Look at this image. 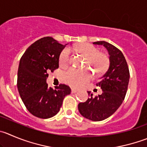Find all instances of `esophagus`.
I'll use <instances>...</instances> for the list:
<instances>
[{
  "instance_id": "34e87169",
  "label": "esophagus",
  "mask_w": 147,
  "mask_h": 147,
  "mask_svg": "<svg viewBox=\"0 0 147 147\" xmlns=\"http://www.w3.org/2000/svg\"><path fill=\"white\" fill-rule=\"evenodd\" d=\"M79 90H78L77 89H75V88H72V89H71V92H72V93H76Z\"/></svg>"
}]
</instances>
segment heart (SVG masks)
Masks as SVG:
<instances>
[{"mask_svg":"<svg viewBox=\"0 0 147 147\" xmlns=\"http://www.w3.org/2000/svg\"><path fill=\"white\" fill-rule=\"evenodd\" d=\"M75 50L86 58L85 66L93 67L97 74H102L107 69L110 60L106 54L99 53V50L91 44L84 43L75 47ZM71 59V52L68 48H64L60 54L59 64L61 67H66ZM92 79V73L89 69L70 68L63 74V80L73 86H82Z\"/></svg>","mask_w":147,"mask_h":147,"instance_id":"heart-1","label":"heart"}]
</instances>
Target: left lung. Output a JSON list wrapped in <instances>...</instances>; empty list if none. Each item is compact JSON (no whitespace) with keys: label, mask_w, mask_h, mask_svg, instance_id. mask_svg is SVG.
Wrapping results in <instances>:
<instances>
[{"label":"left lung","mask_w":147,"mask_h":147,"mask_svg":"<svg viewBox=\"0 0 147 147\" xmlns=\"http://www.w3.org/2000/svg\"><path fill=\"white\" fill-rule=\"evenodd\" d=\"M103 45L108 51L110 65L106 73L100 79L97 86L101 87L102 94L90 97L85 102H80L78 109L82 116L93 121L106 119L118 109L123 101L128 89L130 74L128 64L122 52L105 41L93 42Z\"/></svg>","instance_id":"obj_1"}]
</instances>
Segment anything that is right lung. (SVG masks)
I'll return each mask as SVG.
<instances>
[{
    "instance_id": "obj_1",
    "label": "right lung",
    "mask_w": 147,
    "mask_h": 147,
    "mask_svg": "<svg viewBox=\"0 0 147 147\" xmlns=\"http://www.w3.org/2000/svg\"><path fill=\"white\" fill-rule=\"evenodd\" d=\"M66 45L60 44L53 37H43L31 45L21 58L18 90L26 109L37 118L47 119L55 115L64 97L71 94L67 85L53 89L46 83L48 72L59 67L60 54Z\"/></svg>"
}]
</instances>
